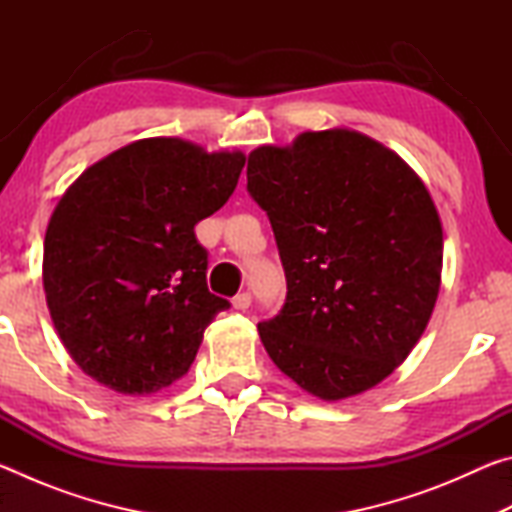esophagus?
Listing matches in <instances>:
<instances>
[{
	"instance_id": "esophagus-1",
	"label": "esophagus",
	"mask_w": 512,
	"mask_h": 512,
	"mask_svg": "<svg viewBox=\"0 0 512 512\" xmlns=\"http://www.w3.org/2000/svg\"><path fill=\"white\" fill-rule=\"evenodd\" d=\"M250 302H253L250 293H239V296L232 298V307H235L237 311H246L250 307Z\"/></svg>"
}]
</instances>
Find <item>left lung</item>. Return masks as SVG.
<instances>
[{"mask_svg": "<svg viewBox=\"0 0 512 512\" xmlns=\"http://www.w3.org/2000/svg\"><path fill=\"white\" fill-rule=\"evenodd\" d=\"M287 275L259 323L268 357L325 402L370 391L409 357L436 307L443 223L400 155L350 128L300 133L248 155Z\"/></svg>", "mask_w": 512, "mask_h": 512, "instance_id": "left-lung-1", "label": "left lung"}]
</instances>
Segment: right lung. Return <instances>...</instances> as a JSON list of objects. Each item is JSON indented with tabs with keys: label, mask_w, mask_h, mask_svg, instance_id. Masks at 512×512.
Wrapping results in <instances>:
<instances>
[{
	"label": "right lung",
	"mask_w": 512,
	"mask_h": 512,
	"mask_svg": "<svg viewBox=\"0 0 512 512\" xmlns=\"http://www.w3.org/2000/svg\"><path fill=\"white\" fill-rule=\"evenodd\" d=\"M246 164L180 137H146L85 169L51 214L42 284L85 375L121 395L185 377L230 302L207 291L194 225L221 210Z\"/></svg>",
	"instance_id": "right-lung-1"
}]
</instances>
